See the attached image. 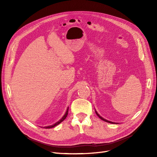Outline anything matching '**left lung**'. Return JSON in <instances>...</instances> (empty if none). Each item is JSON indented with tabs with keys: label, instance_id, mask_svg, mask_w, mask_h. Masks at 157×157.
I'll return each mask as SVG.
<instances>
[{
	"label": "left lung",
	"instance_id": "obj_1",
	"mask_svg": "<svg viewBox=\"0 0 157 157\" xmlns=\"http://www.w3.org/2000/svg\"><path fill=\"white\" fill-rule=\"evenodd\" d=\"M96 113L97 114V115L99 117V118H101V120H103V121H105V122H109V123H112V124H113V123H114V122H110V121H107V120H105V119H104V118H102L101 117H100V116H99V115H98V113L96 111Z\"/></svg>",
	"mask_w": 157,
	"mask_h": 157
}]
</instances>
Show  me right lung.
Listing matches in <instances>:
<instances>
[{"mask_svg": "<svg viewBox=\"0 0 157 157\" xmlns=\"http://www.w3.org/2000/svg\"><path fill=\"white\" fill-rule=\"evenodd\" d=\"M68 110H69V108H67V111H66V113H65V115L62 117V118H61V119L59 121H58V122H57L56 124H53V125H52V126H46V127H44V128H54V126H57L58 124H60V123L62 122V121H63L65 118H66V117H67V115H68Z\"/></svg>", "mask_w": 157, "mask_h": 157, "instance_id": "1", "label": "right lung"}]
</instances>
